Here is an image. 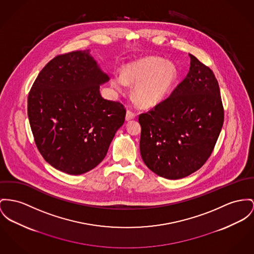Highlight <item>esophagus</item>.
Wrapping results in <instances>:
<instances>
[{"instance_id": "obj_1", "label": "esophagus", "mask_w": 254, "mask_h": 254, "mask_svg": "<svg viewBox=\"0 0 254 254\" xmlns=\"http://www.w3.org/2000/svg\"><path fill=\"white\" fill-rule=\"evenodd\" d=\"M135 118V113H133L132 111L128 110V111H127V113H126V120H127V121H129V120H132V119H134Z\"/></svg>"}]
</instances>
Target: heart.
Segmentation results:
<instances>
[{"label": "heart", "instance_id": "1", "mask_svg": "<svg viewBox=\"0 0 254 254\" xmlns=\"http://www.w3.org/2000/svg\"><path fill=\"white\" fill-rule=\"evenodd\" d=\"M177 69L162 59L147 57L134 62L121 74L113 76L112 86L120 93L125 92L127 84H135L133 94L145 107L163 101L176 82Z\"/></svg>", "mask_w": 254, "mask_h": 254}]
</instances>
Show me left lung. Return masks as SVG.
Wrapping results in <instances>:
<instances>
[{"label":"left lung","instance_id":"left-lung-1","mask_svg":"<svg viewBox=\"0 0 254 254\" xmlns=\"http://www.w3.org/2000/svg\"><path fill=\"white\" fill-rule=\"evenodd\" d=\"M186 78L165 100L140 114V155L157 175L181 179L198 170L214 150L224 119L213 71L189 54Z\"/></svg>","mask_w":254,"mask_h":254}]
</instances>
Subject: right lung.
Instances as JSON below:
<instances>
[{"instance_id":"right-lung-1","label":"right lung","mask_w":254,"mask_h":254,"mask_svg":"<svg viewBox=\"0 0 254 254\" xmlns=\"http://www.w3.org/2000/svg\"><path fill=\"white\" fill-rule=\"evenodd\" d=\"M109 80L88 50L59 55L38 74L28 117L37 149L55 169L80 175L105 158L126 116L121 103L100 94Z\"/></svg>"}]
</instances>
